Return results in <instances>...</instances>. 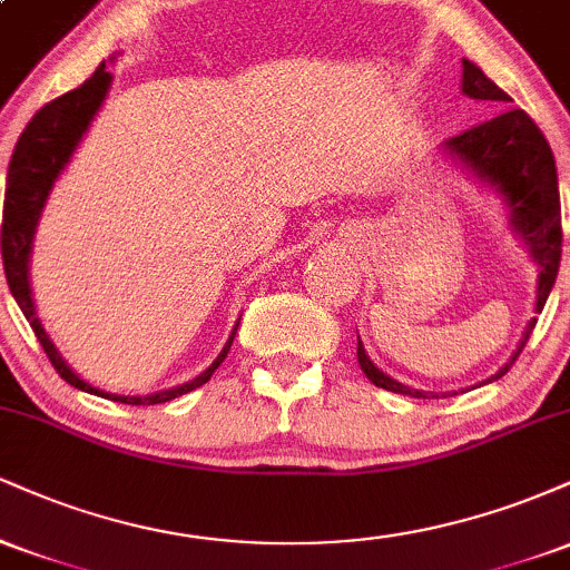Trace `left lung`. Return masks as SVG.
Masks as SVG:
<instances>
[{"mask_svg":"<svg viewBox=\"0 0 570 570\" xmlns=\"http://www.w3.org/2000/svg\"><path fill=\"white\" fill-rule=\"evenodd\" d=\"M461 90L463 96L476 98V101H490L499 109V115L480 122V126L463 130L453 139L442 141V149L461 171H466L476 185L485 187L488 193H493L503 203L509 230L517 235V240L525 246V252L531 254L535 267H539L533 313H541L554 286V278H558L562 246L560 189L554 155L549 149L544 134H541L531 117L522 112V109H509L512 98L503 94L499 85L485 77V71L469 61V58H463ZM533 326L535 316L528 322L509 362L499 367L495 375H490L485 383H493L501 375H507L514 358L525 348ZM356 356L358 367L377 389L415 399H440V394H434V391L412 389V385L399 383L391 375H385L381 367H375V362L364 351L362 337H358Z\"/></svg>","mask_w":570,"mask_h":570,"instance_id":"obj_1","label":"left lung"}]
</instances>
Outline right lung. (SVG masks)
I'll return each mask as SVG.
<instances>
[{
    "label": "right lung",
    "mask_w": 570,
    "mask_h": 570,
    "mask_svg": "<svg viewBox=\"0 0 570 570\" xmlns=\"http://www.w3.org/2000/svg\"><path fill=\"white\" fill-rule=\"evenodd\" d=\"M117 56L109 58V63L115 61ZM112 71H109L107 61L98 63L94 75L85 80L80 88L69 90L56 101L45 104L39 112L31 117V122L18 139L16 149H12V160L8 168V189H4V214H2V263H4V276H8V286L16 297L18 307L23 311L26 322L31 324L35 335L42 345L48 358L53 362L58 375L63 377L69 385L85 391V394H94L101 399H109V402H122V404H163L171 402V399L189 394V391L200 389L203 383L212 381V375L217 367L225 362L227 351H230L235 332H238L240 318L235 322L230 337H227L225 348L217 353L212 364L195 375L193 381L174 385V389L155 391V394L147 396H122L112 394V391H104L98 385H90L82 381L75 370L69 367L67 358L61 356V351L56 348V343L50 340L48 332H45L42 322L37 316L35 294H31V248H35L37 238V225L39 217L45 212V203H48L50 193H53V185L58 176L63 174V168L69 166L71 155L80 147L82 136L88 134L90 122L96 120L98 109L107 101L109 88H112Z\"/></svg>",
    "instance_id": "obj_1"
}]
</instances>
